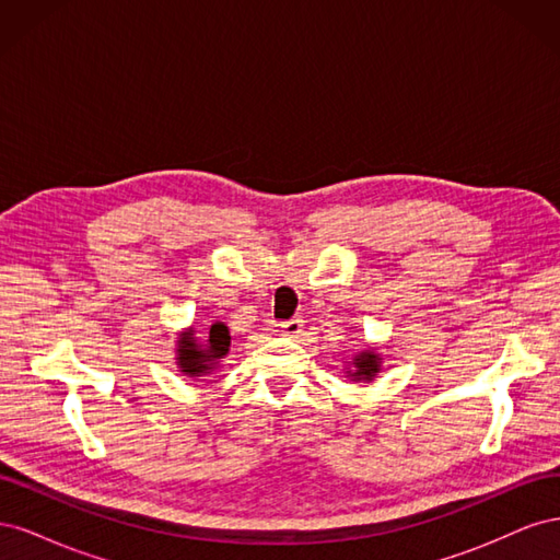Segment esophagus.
<instances>
[{"label": "esophagus", "mask_w": 560, "mask_h": 560, "mask_svg": "<svg viewBox=\"0 0 560 560\" xmlns=\"http://www.w3.org/2000/svg\"><path fill=\"white\" fill-rule=\"evenodd\" d=\"M280 327H282V334H287V336H299L303 329V319L301 317L284 319V322H280Z\"/></svg>", "instance_id": "34e87169"}]
</instances>
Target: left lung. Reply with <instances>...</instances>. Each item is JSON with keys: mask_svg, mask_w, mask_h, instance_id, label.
I'll return each instance as SVG.
<instances>
[{"mask_svg": "<svg viewBox=\"0 0 560 560\" xmlns=\"http://www.w3.org/2000/svg\"><path fill=\"white\" fill-rule=\"evenodd\" d=\"M378 374V358L374 352H362L354 358V376L358 381H371Z\"/></svg>", "mask_w": 560, "mask_h": 560, "instance_id": "1", "label": "left lung"}]
</instances>
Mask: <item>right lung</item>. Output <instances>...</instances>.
I'll list each match as a JSON object with an SVG mask.
<instances>
[{
  "label": "right lung",
  "instance_id": "1",
  "mask_svg": "<svg viewBox=\"0 0 560 560\" xmlns=\"http://www.w3.org/2000/svg\"><path fill=\"white\" fill-rule=\"evenodd\" d=\"M229 346H231V336L222 322L212 325L206 343H198V338L186 334L179 341V358H177L179 366L184 374L189 376L210 374V369L217 364V360H222L229 352Z\"/></svg>",
  "mask_w": 560,
  "mask_h": 560
}]
</instances>
